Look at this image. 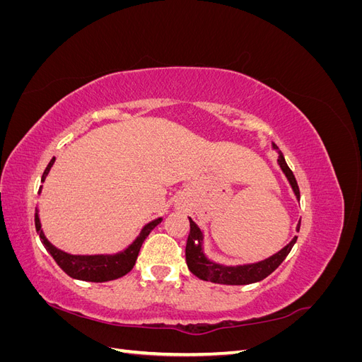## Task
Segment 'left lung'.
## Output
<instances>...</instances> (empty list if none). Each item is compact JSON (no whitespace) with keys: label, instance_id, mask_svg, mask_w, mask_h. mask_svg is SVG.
Masks as SVG:
<instances>
[{"label":"left lung","instance_id":"obj_1","mask_svg":"<svg viewBox=\"0 0 362 362\" xmlns=\"http://www.w3.org/2000/svg\"><path fill=\"white\" fill-rule=\"evenodd\" d=\"M272 148L278 152V166L281 168L282 173L286 175L288 180L290 187L296 196V199L300 201V192L298 187V181H296L293 172L290 170L288 164L284 158L282 152L278 149L275 144H272ZM190 221V234L187 238V246H185V259H187V267L194 276H198L202 281H210L214 284H223V286H247V284H254L267 278L273 270L279 267L281 262L287 258L291 247L294 246L298 235L291 238V242L284 246L276 254L270 255L266 259L255 261V262H245V264L237 266H228L216 262L206 257L204 250V233L194 221L189 217ZM300 221L296 226V231L299 233Z\"/></svg>","mask_w":362,"mask_h":362}]
</instances>
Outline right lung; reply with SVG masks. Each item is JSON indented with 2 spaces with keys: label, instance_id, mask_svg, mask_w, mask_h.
I'll return each mask as SVG.
<instances>
[{
  "label": "right lung",
  "instance_id": "1",
  "mask_svg": "<svg viewBox=\"0 0 362 362\" xmlns=\"http://www.w3.org/2000/svg\"><path fill=\"white\" fill-rule=\"evenodd\" d=\"M54 161H56V157H52L45 172H43L42 182L45 181V178L48 177ZM40 192H42V187L39 189V194H40ZM161 221H163V217H157V218H154V221L146 223L144 228L140 229V233L136 237L134 242L128 245L124 250L116 252V254L74 255V254H68V252L56 247L45 237V233H43V229H42L37 206H36V214H35V225H36V231L40 237V242L49 252L51 257L56 259L59 267L74 279L89 281V282H107V281H113V279L125 276L127 273L134 267L140 247H141V245H144L145 238L149 235L152 229H154L158 223H161Z\"/></svg>",
  "mask_w": 362,
  "mask_h": 362
}]
</instances>
